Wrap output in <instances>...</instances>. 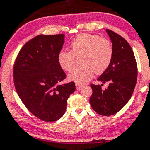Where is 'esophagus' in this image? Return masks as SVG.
<instances>
[{
    "label": "esophagus",
    "mask_w": 150,
    "mask_h": 150,
    "mask_svg": "<svg viewBox=\"0 0 150 150\" xmlns=\"http://www.w3.org/2000/svg\"><path fill=\"white\" fill-rule=\"evenodd\" d=\"M82 84H77V83H76V90H80V89L81 88V87H82Z\"/></svg>",
    "instance_id": "34e87169"
}]
</instances>
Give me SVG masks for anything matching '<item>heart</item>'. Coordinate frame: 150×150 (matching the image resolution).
I'll return each instance as SVG.
<instances>
[{
    "label": "heart",
    "mask_w": 150,
    "mask_h": 150,
    "mask_svg": "<svg viewBox=\"0 0 150 150\" xmlns=\"http://www.w3.org/2000/svg\"><path fill=\"white\" fill-rule=\"evenodd\" d=\"M70 52L61 50L57 62L62 70L70 72L74 69L76 59H81L82 69L69 75V80L83 84L93 79L94 73L100 74L110 66L114 55L112 42L98 35L81 33L76 36L70 45Z\"/></svg>",
    "instance_id": "1"
}]
</instances>
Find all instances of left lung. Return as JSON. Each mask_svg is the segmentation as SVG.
<instances>
[{"instance_id": "obj_1", "label": "left lung", "mask_w": 150, "mask_h": 150, "mask_svg": "<svg viewBox=\"0 0 150 150\" xmlns=\"http://www.w3.org/2000/svg\"><path fill=\"white\" fill-rule=\"evenodd\" d=\"M114 49L112 61L107 70L98 79L109 85L104 90L103 84H90L93 94L90 103L93 110L103 116L117 113L131 98L137 81V63L134 53L124 38L106 29Z\"/></svg>"}]
</instances>
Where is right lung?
I'll list each match as a JSON object with an SVG mask.
<instances>
[{
    "label": "right lung",
    "mask_w": 150,
    "mask_h": 150,
    "mask_svg": "<svg viewBox=\"0 0 150 150\" xmlns=\"http://www.w3.org/2000/svg\"><path fill=\"white\" fill-rule=\"evenodd\" d=\"M64 34L38 35L19 52L13 69L16 91L34 116L45 122L63 117L67 100L76 90L74 81L59 84L66 77L57 62Z\"/></svg>",
    "instance_id": "add662e5"
}]
</instances>
